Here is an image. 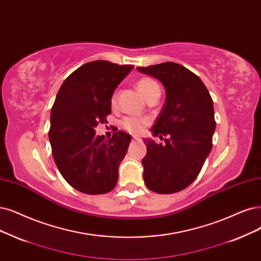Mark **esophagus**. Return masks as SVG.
Masks as SVG:
<instances>
[{
	"mask_svg": "<svg viewBox=\"0 0 261 261\" xmlns=\"http://www.w3.org/2000/svg\"><path fill=\"white\" fill-rule=\"evenodd\" d=\"M132 141H140V138H138V137H133V138H132Z\"/></svg>",
	"mask_w": 261,
	"mask_h": 261,
	"instance_id": "esophagus-1",
	"label": "esophagus"
}]
</instances>
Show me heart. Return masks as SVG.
<instances>
[{
	"instance_id": "b5f03b06",
	"label": "heart",
	"mask_w": 261,
	"mask_h": 261,
	"mask_svg": "<svg viewBox=\"0 0 261 261\" xmlns=\"http://www.w3.org/2000/svg\"><path fill=\"white\" fill-rule=\"evenodd\" d=\"M137 88L142 94V96L146 101L153 98V96L159 95L161 93L159 85L148 77H143L137 83ZM116 100V95H113V103ZM149 118L145 117H134V116H128L121 120V127L130 133L139 134L143 131L144 127L149 123Z\"/></svg>"
}]
</instances>
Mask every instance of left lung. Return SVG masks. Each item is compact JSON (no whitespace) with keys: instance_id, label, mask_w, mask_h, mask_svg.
<instances>
[{"instance_id":"1","label":"left lung","mask_w":261,"mask_h":261,"mask_svg":"<svg viewBox=\"0 0 261 261\" xmlns=\"http://www.w3.org/2000/svg\"><path fill=\"white\" fill-rule=\"evenodd\" d=\"M137 69L165 86L166 102L151 132L160 140L169 137L163 145L144 139V181L157 194H174L198 177L212 150L216 127L213 100L199 77L180 64L163 62Z\"/></svg>"}]
</instances>
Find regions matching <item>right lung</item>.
Instances as JSON below:
<instances>
[{
    "label": "right lung",
    "instance_id": "obj_1",
    "mask_svg": "<svg viewBox=\"0 0 261 261\" xmlns=\"http://www.w3.org/2000/svg\"><path fill=\"white\" fill-rule=\"evenodd\" d=\"M133 67L88 62L67 77L57 93L48 132L53 157L63 178L84 194L103 195L117 184L131 137L118 131L105 140L96 136L95 127L112 113L113 93Z\"/></svg>",
    "mask_w": 261,
    "mask_h": 261
}]
</instances>
